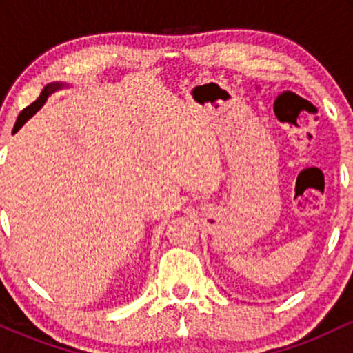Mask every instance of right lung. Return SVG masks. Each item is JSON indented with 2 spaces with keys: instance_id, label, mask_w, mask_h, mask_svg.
<instances>
[{
  "instance_id": "add662e5",
  "label": "right lung",
  "mask_w": 353,
  "mask_h": 353,
  "mask_svg": "<svg viewBox=\"0 0 353 353\" xmlns=\"http://www.w3.org/2000/svg\"><path fill=\"white\" fill-rule=\"evenodd\" d=\"M68 86H70V84H66V83H50V84H48V86H44V89L41 91V94H39V98L36 99L33 104H30V106H28L26 109H23V111L19 112L18 119H16V124H14L13 132H18L19 129H21L23 125L26 124V121H30L31 117H33V116L36 114V112H38L39 109H41V108L44 106V104H46L48 98H50L52 92L59 91V89L68 88Z\"/></svg>"
}]
</instances>
